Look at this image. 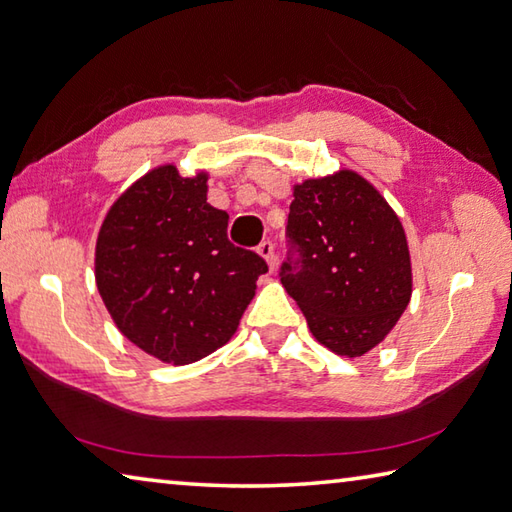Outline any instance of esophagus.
Listing matches in <instances>:
<instances>
[{
  "instance_id": "esophagus-1",
  "label": "esophagus",
  "mask_w": 512,
  "mask_h": 512,
  "mask_svg": "<svg viewBox=\"0 0 512 512\" xmlns=\"http://www.w3.org/2000/svg\"><path fill=\"white\" fill-rule=\"evenodd\" d=\"M258 254L267 260L269 267H272V269L276 267V247H274L272 240H263V243L258 245Z\"/></svg>"
}]
</instances>
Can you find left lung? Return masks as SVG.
I'll return each mask as SVG.
<instances>
[{"label": "left lung", "instance_id": "left-lung-1", "mask_svg": "<svg viewBox=\"0 0 512 512\" xmlns=\"http://www.w3.org/2000/svg\"><path fill=\"white\" fill-rule=\"evenodd\" d=\"M281 283L318 343L361 356L385 339L412 294L406 234L385 198L354 171L294 187Z\"/></svg>", "mask_w": 512, "mask_h": 512}]
</instances>
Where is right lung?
<instances>
[{
  "label": "right lung",
  "mask_w": 512,
  "mask_h": 512,
  "mask_svg": "<svg viewBox=\"0 0 512 512\" xmlns=\"http://www.w3.org/2000/svg\"><path fill=\"white\" fill-rule=\"evenodd\" d=\"M229 216L207 202V176L149 171L106 214L95 281L115 325L140 350L173 365L225 345L267 272L263 256L236 247Z\"/></svg>",
  "instance_id": "right-lung-1"
}]
</instances>
